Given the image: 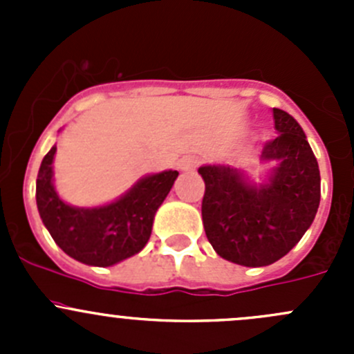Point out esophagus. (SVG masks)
<instances>
[{"label":"esophagus","mask_w":354,"mask_h":354,"mask_svg":"<svg viewBox=\"0 0 354 354\" xmlns=\"http://www.w3.org/2000/svg\"><path fill=\"white\" fill-rule=\"evenodd\" d=\"M200 164V159L195 156H187L180 160V169L181 171H194L197 169Z\"/></svg>","instance_id":"obj_1"}]
</instances>
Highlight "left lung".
<instances>
[{
	"label": "left lung",
	"mask_w": 354,
	"mask_h": 354,
	"mask_svg": "<svg viewBox=\"0 0 354 354\" xmlns=\"http://www.w3.org/2000/svg\"><path fill=\"white\" fill-rule=\"evenodd\" d=\"M279 131L263 144L262 160H277L270 183L252 187L226 166H203L202 221L217 255L245 267L270 266L292 248L315 219L320 171L298 121L272 109Z\"/></svg>",
	"instance_id": "obj_1"
}]
</instances>
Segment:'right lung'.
<instances>
[{
    "instance_id": "obj_1",
    "label": "right lung",
    "mask_w": 354,
    "mask_h": 354,
    "mask_svg": "<svg viewBox=\"0 0 354 354\" xmlns=\"http://www.w3.org/2000/svg\"><path fill=\"white\" fill-rule=\"evenodd\" d=\"M53 147L42 159L35 198L44 226L56 245L87 266L109 267L135 255L151 238L156 210L169 194L178 171H164L138 181L124 197L99 209H75L53 188Z\"/></svg>"
}]
</instances>
